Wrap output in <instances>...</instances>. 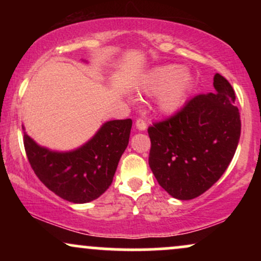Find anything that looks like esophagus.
I'll use <instances>...</instances> for the list:
<instances>
[{"mask_svg":"<svg viewBox=\"0 0 261 261\" xmlns=\"http://www.w3.org/2000/svg\"><path fill=\"white\" fill-rule=\"evenodd\" d=\"M135 125H136L137 130H140V131H145L146 128H147V124H146L143 119H137L136 124Z\"/></svg>","mask_w":261,"mask_h":261,"instance_id":"obj_1","label":"esophagus"}]
</instances>
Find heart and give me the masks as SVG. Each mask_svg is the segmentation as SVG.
Segmentation results:
<instances>
[{
  "instance_id": "obj_1",
  "label": "heart",
  "mask_w": 261,
  "mask_h": 261,
  "mask_svg": "<svg viewBox=\"0 0 261 261\" xmlns=\"http://www.w3.org/2000/svg\"><path fill=\"white\" fill-rule=\"evenodd\" d=\"M193 88V76L179 65H163L152 68L141 85V91L155 95V107L164 115L181 109Z\"/></svg>"
}]
</instances>
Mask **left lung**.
I'll list each match as a JSON object with an SVG mask.
<instances>
[{
    "label": "left lung",
    "instance_id": "left-lung-1",
    "mask_svg": "<svg viewBox=\"0 0 261 261\" xmlns=\"http://www.w3.org/2000/svg\"><path fill=\"white\" fill-rule=\"evenodd\" d=\"M214 93L196 95L167 120L148 127V164L178 200L208 190L229 166L241 137V116L229 82L216 73Z\"/></svg>",
    "mask_w": 261,
    "mask_h": 261
}]
</instances>
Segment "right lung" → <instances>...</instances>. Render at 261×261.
Instances as JSON below:
<instances>
[{"mask_svg": "<svg viewBox=\"0 0 261 261\" xmlns=\"http://www.w3.org/2000/svg\"><path fill=\"white\" fill-rule=\"evenodd\" d=\"M131 126V119L107 121L88 142L68 152L41 147L27 133L23 141L29 163L45 187L67 201L86 203L112 184Z\"/></svg>", "mask_w": 261, "mask_h": 261, "instance_id": "right-lung-1", "label": "right lung"}]
</instances>
